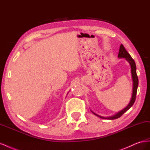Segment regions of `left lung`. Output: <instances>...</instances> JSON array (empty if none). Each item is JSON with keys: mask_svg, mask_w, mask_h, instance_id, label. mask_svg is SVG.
Listing matches in <instances>:
<instances>
[{"mask_svg": "<svg viewBox=\"0 0 150 150\" xmlns=\"http://www.w3.org/2000/svg\"><path fill=\"white\" fill-rule=\"evenodd\" d=\"M118 57L119 58H125L126 61L128 62L130 66H131V77H132V81H133V91H132V95H131V100L126 108H125L123 110H122L121 111H119L118 112H117L116 115L111 116H109V117H103L101 116H99L96 113L94 112L93 111L91 112L93 113L94 115L96 116L101 117L102 119H106V120H115L117 119L118 117H121L122 115L124 114L125 112L128 111L129 109L133 105V104L135 101L136 99V96H137V89H138V78L137 76V66H136L135 62L134 61L133 59L131 57V56L129 55V54L127 52L126 50L125 49V47L123 46V45L121 44V46L120 47V51L118 53Z\"/></svg>", "mask_w": 150, "mask_h": 150, "instance_id": "8db88e82", "label": "left lung"}]
</instances>
